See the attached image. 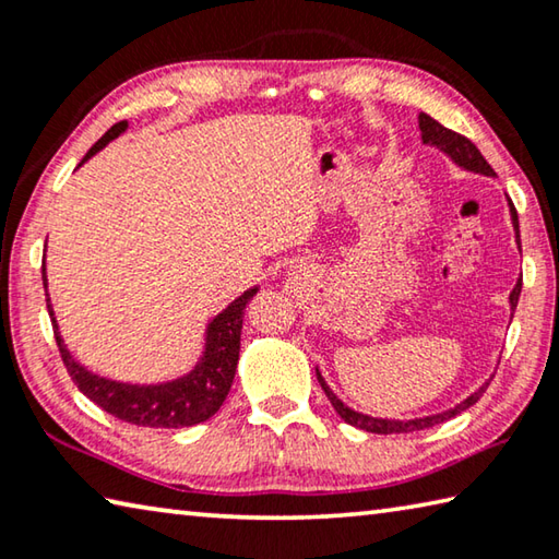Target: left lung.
<instances>
[{
    "label": "left lung",
    "mask_w": 559,
    "mask_h": 559,
    "mask_svg": "<svg viewBox=\"0 0 559 559\" xmlns=\"http://www.w3.org/2000/svg\"><path fill=\"white\" fill-rule=\"evenodd\" d=\"M419 130H421V140H424V145H433V147H439L441 153H443V155H449V157L453 159V163H456L459 167L468 169V173L486 175V177H493V175H496V173H493V167H490V165L486 163V157L480 155V150H478L476 145H473L468 138H463V135H459V132H453V130H449V128H443L441 122H437V120H433L431 116H427V112H419ZM508 204H510V219H513L515 239L520 241L518 212H515L513 202L508 200ZM520 288H523V278H520V281L515 283L513 293H510V308H513V310H515V306H518ZM316 372H318V370H316ZM318 382H320V386H323V392L328 394L330 404L335 406V412H337L340 416H343V419H345L347 424H353V427H357V429L372 431V433H409V431H421V429L437 427V424L447 421V419H451V416H456V414H461V412H466L468 406L476 404V402L480 400V396H484L486 386H488V384H484V386H480L478 392H473V394L468 396V400H463L461 404H456V406H453V409H449V412L431 414V416H421V419L396 421V419H377V416H367V414H359V412H355V409H349V406H345V404L340 402L337 396L333 394V390H330V386L325 384L323 374H320V372H318Z\"/></svg>",
    "instance_id": "8db88e82"
}]
</instances>
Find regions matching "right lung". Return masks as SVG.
<instances>
[{
	"mask_svg": "<svg viewBox=\"0 0 559 559\" xmlns=\"http://www.w3.org/2000/svg\"><path fill=\"white\" fill-rule=\"evenodd\" d=\"M128 128V120H120L112 126L106 135H103L96 145H93L81 165L93 157L98 150L106 147L112 138H118L122 130ZM44 273V288H46V269ZM259 288H249L243 296L236 298L229 308L216 316L210 328H206V345L204 355L197 367L189 374L179 377L173 382L163 384H126L112 382L106 377H98L81 367L66 349L63 340L59 335V325H56L51 302L49 308L56 345H59L61 359L69 370L75 386L96 402L103 412H108L118 419L135 424V427H150V429H182L202 424L216 414V409L224 404L226 394L231 390L236 362H239V347H241V325H243V310L249 300L257 296Z\"/></svg>",
	"mask_w": 559,
	"mask_h": 559,
	"instance_id": "add662e5",
	"label": "right lung"
}]
</instances>
